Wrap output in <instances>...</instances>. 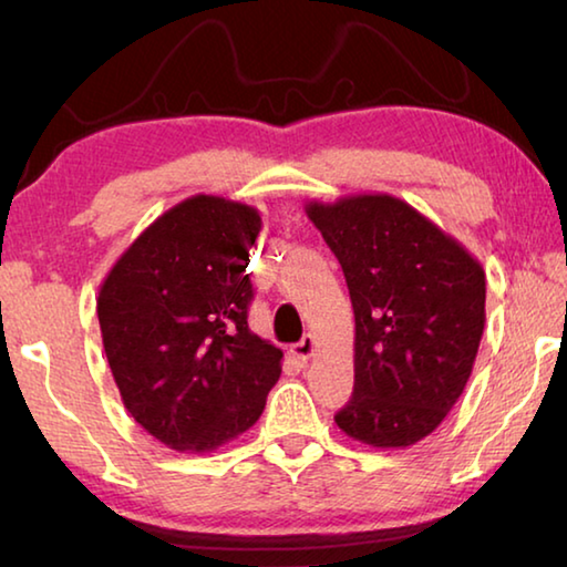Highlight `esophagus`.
<instances>
[{
	"mask_svg": "<svg viewBox=\"0 0 567 567\" xmlns=\"http://www.w3.org/2000/svg\"><path fill=\"white\" fill-rule=\"evenodd\" d=\"M315 350H318V342H315L312 334H305V338L292 348V354H295L297 360L307 362V360H310L312 354H315Z\"/></svg>",
	"mask_w": 567,
	"mask_h": 567,
	"instance_id": "34e87169",
	"label": "esophagus"
}]
</instances>
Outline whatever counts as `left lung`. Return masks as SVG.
Returning a JSON list of instances; mask_svg holds the SVG:
<instances>
[{"label":"left lung","mask_w":567,"mask_h":567,"mask_svg":"<svg viewBox=\"0 0 567 567\" xmlns=\"http://www.w3.org/2000/svg\"><path fill=\"white\" fill-rule=\"evenodd\" d=\"M348 280L354 390L334 422L372 447L427 437L463 395L485 328V272L392 195L307 203Z\"/></svg>","instance_id":"8db88e82"}]
</instances>
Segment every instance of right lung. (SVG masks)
<instances>
[{
  "label": "right lung",
  "mask_w": 567,
  "mask_h": 567,
  "mask_svg": "<svg viewBox=\"0 0 567 567\" xmlns=\"http://www.w3.org/2000/svg\"><path fill=\"white\" fill-rule=\"evenodd\" d=\"M255 207L195 195L159 215L104 277L97 318L124 408L179 453H209L260 420L282 350L247 324Z\"/></svg>",
  "instance_id": "obj_1"
}]
</instances>
